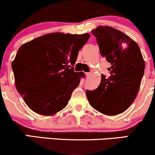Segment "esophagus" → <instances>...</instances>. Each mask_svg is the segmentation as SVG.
Instances as JSON below:
<instances>
[{"instance_id": "34e87169", "label": "esophagus", "mask_w": 155, "mask_h": 155, "mask_svg": "<svg viewBox=\"0 0 155 155\" xmlns=\"http://www.w3.org/2000/svg\"><path fill=\"white\" fill-rule=\"evenodd\" d=\"M90 74H90V72H89V73H86V77H87V78H88L89 76H90Z\"/></svg>"}]
</instances>
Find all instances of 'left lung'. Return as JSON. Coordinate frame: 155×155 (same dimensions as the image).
<instances>
[{
  "mask_svg": "<svg viewBox=\"0 0 155 155\" xmlns=\"http://www.w3.org/2000/svg\"><path fill=\"white\" fill-rule=\"evenodd\" d=\"M100 53L111 63L110 77L102 74L97 89L87 90L89 102L106 115L119 114L132 104L144 74L145 63L140 48L133 39L115 28L99 26L93 31Z\"/></svg>",
  "mask_w": 155,
  "mask_h": 155,
  "instance_id": "obj_1",
  "label": "left lung"
}]
</instances>
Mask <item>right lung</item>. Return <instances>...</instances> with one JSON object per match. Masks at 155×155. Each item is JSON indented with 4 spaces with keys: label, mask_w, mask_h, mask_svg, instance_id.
Masks as SVG:
<instances>
[{
    "label": "right lung",
    "mask_w": 155,
    "mask_h": 155,
    "mask_svg": "<svg viewBox=\"0 0 155 155\" xmlns=\"http://www.w3.org/2000/svg\"><path fill=\"white\" fill-rule=\"evenodd\" d=\"M89 38V33H49L19 47L12 67L17 91L31 110L48 116L67 106L84 76L73 66Z\"/></svg>",
    "instance_id": "right-lung-1"
}]
</instances>
